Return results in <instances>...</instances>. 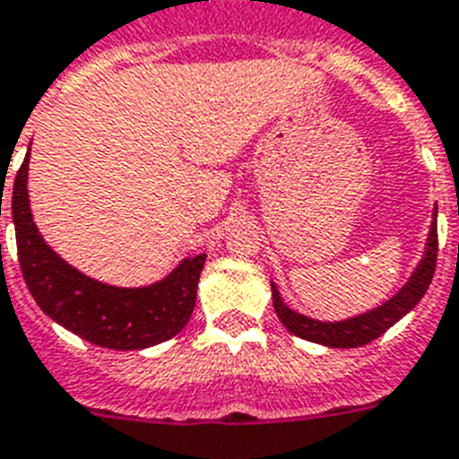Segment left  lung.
I'll use <instances>...</instances> for the list:
<instances>
[{
    "instance_id": "1",
    "label": "left lung",
    "mask_w": 459,
    "mask_h": 459,
    "mask_svg": "<svg viewBox=\"0 0 459 459\" xmlns=\"http://www.w3.org/2000/svg\"><path fill=\"white\" fill-rule=\"evenodd\" d=\"M437 213L438 211L434 208L422 260L415 264V270L408 276V281L401 286L399 293H394L387 302H382V305H377L375 309H368V312L357 314V316H350V319L319 321L290 309L283 302L281 293L276 289V283L272 281V302H274L276 316L298 338L309 340V342L316 344H325V347H333V350H351V347H361V344H368L375 338H380L382 333L389 331L396 321L403 319L412 307L425 298L431 279H434L438 253Z\"/></svg>"
}]
</instances>
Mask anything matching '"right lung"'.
I'll return each instance as SVG.
<instances>
[{
	"instance_id": "right-lung-1",
	"label": "right lung",
	"mask_w": 459,
	"mask_h": 459,
	"mask_svg": "<svg viewBox=\"0 0 459 459\" xmlns=\"http://www.w3.org/2000/svg\"><path fill=\"white\" fill-rule=\"evenodd\" d=\"M28 169L30 152L13 180L11 218L22 279L41 312L79 338L117 351L154 347L183 331L195 309L206 253L183 257L164 279L138 289L91 279L53 251L34 225Z\"/></svg>"
}]
</instances>
